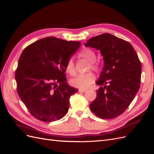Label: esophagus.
<instances>
[{
    "instance_id": "34e87169",
    "label": "esophagus",
    "mask_w": 154,
    "mask_h": 154,
    "mask_svg": "<svg viewBox=\"0 0 154 154\" xmlns=\"http://www.w3.org/2000/svg\"><path fill=\"white\" fill-rule=\"evenodd\" d=\"M86 91V89H79V92H85Z\"/></svg>"
}]
</instances>
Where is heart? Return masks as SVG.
<instances>
[{
    "mask_svg": "<svg viewBox=\"0 0 154 154\" xmlns=\"http://www.w3.org/2000/svg\"><path fill=\"white\" fill-rule=\"evenodd\" d=\"M79 57L87 60L90 63V66L88 70L93 69L95 72H97L99 69V64L96 62L95 59L97 57L96 53L90 48H83L79 54ZM65 69L70 75H75L76 73L75 67L73 60L69 59L65 66ZM96 79V77L92 72H88L85 74L79 75L75 78L70 81V84L73 86L79 88L81 89H85L90 87Z\"/></svg>",
    "mask_w": 154,
    "mask_h": 154,
    "instance_id": "b5f03b06",
    "label": "heart"
}]
</instances>
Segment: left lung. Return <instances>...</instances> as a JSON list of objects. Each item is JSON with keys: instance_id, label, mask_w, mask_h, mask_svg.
Listing matches in <instances>:
<instances>
[{"instance_id": "obj_1", "label": "left lung", "mask_w": 154, "mask_h": 154, "mask_svg": "<svg viewBox=\"0 0 154 154\" xmlns=\"http://www.w3.org/2000/svg\"><path fill=\"white\" fill-rule=\"evenodd\" d=\"M85 45L100 50L104 59L103 72L96 82L101 86L90 108L103 119L116 118L128 108L140 88L138 55L129 42L110 33L92 37Z\"/></svg>"}]
</instances>
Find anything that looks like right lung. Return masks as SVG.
<instances>
[{
    "label": "right lung",
    "instance_id": "obj_1",
    "mask_svg": "<svg viewBox=\"0 0 154 154\" xmlns=\"http://www.w3.org/2000/svg\"><path fill=\"white\" fill-rule=\"evenodd\" d=\"M80 46V42L48 37L22 52L15 71L17 91L37 119L52 122L67 113L70 97L78 89L68 85L65 66Z\"/></svg>",
    "mask_w": 154,
    "mask_h": 154
}]
</instances>
